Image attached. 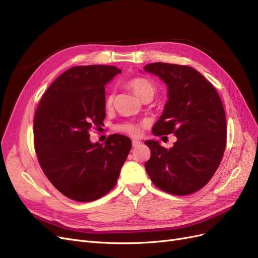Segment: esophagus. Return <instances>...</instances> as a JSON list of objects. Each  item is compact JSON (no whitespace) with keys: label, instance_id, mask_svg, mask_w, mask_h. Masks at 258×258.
Here are the masks:
<instances>
[{"label":"esophagus","instance_id":"obj_1","mask_svg":"<svg viewBox=\"0 0 258 258\" xmlns=\"http://www.w3.org/2000/svg\"><path fill=\"white\" fill-rule=\"evenodd\" d=\"M140 144H141V141L138 140V139H133V140H132V145H133V147H134V148H136V147L139 146Z\"/></svg>","mask_w":258,"mask_h":258}]
</instances>
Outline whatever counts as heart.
Segmentation results:
<instances>
[{
    "mask_svg": "<svg viewBox=\"0 0 258 258\" xmlns=\"http://www.w3.org/2000/svg\"><path fill=\"white\" fill-rule=\"evenodd\" d=\"M128 87L132 89L133 92L135 93V95L140 98L144 99L146 97H152L154 96L155 93V87L153 86L152 82H150L149 80L145 79V78H135L128 82ZM112 103V96L108 95L106 98V106L109 107L111 106ZM119 131L125 132L130 135H137L139 128L138 125L135 123H131V122H126L120 124L118 126Z\"/></svg>",
    "mask_w": 258,
    "mask_h": 258,
    "instance_id": "b5f03b06",
    "label": "heart"
}]
</instances>
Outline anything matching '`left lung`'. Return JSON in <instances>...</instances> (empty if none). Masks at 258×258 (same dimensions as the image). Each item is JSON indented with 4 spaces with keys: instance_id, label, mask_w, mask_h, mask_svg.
<instances>
[{
    "instance_id": "obj_1",
    "label": "left lung",
    "mask_w": 258,
    "mask_h": 258,
    "mask_svg": "<svg viewBox=\"0 0 258 258\" xmlns=\"http://www.w3.org/2000/svg\"><path fill=\"white\" fill-rule=\"evenodd\" d=\"M167 86V102L152 127L155 136L173 134V147L146 140L151 157L145 168L164 192L188 195L197 192L217 171L226 146V118L215 88L196 70L185 65L156 62L144 68Z\"/></svg>"
}]
</instances>
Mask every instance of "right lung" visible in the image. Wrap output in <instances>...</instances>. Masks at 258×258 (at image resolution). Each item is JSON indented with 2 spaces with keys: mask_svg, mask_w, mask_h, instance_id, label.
Listing matches in <instances>:
<instances>
[{
  "mask_svg": "<svg viewBox=\"0 0 258 258\" xmlns=\"http://www.w3.org/2000/svg\"><path fill=\"white\" fill-rule=\"evenodd\" d=\"M122 70L75 66L48 88L34 117V146L40 167L53 186L73 201L92 202L117 183L131 151L128 137L114 134L105 145L89 131L103 125L105 86Z\"/></svg>",
  "mask_w": 258,
  "mask_h": 258,
  "instance_id": "1",
  "label": "right lung"
}]
</instances>
